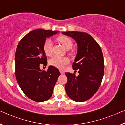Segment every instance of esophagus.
I'll return each instance as SVG.
<instances>
[{"instance_id":"1","label":"esophagus","mask_w":125,"mask_h":125,"mask_svg":"<svg viewBox=\"0 0 125 125\" xmlns=\"http://www.w3.org/2000/svg\"><path fill=\"white\" fill-rule=\"evenodd\" d=\"M60 74H65V72H63L62 70H60Z\"/></svg>"}]
</instances>
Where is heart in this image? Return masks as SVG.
<instances>
[{"label": "heart", "mask_w": 125, "mask_h": 125, "mask_svg": "<svg viewBox=\"0 0 125 125\" xmlns=\"http://www.w3.org/2000/svg\"><path fill=\"white\" fill-rule=\"evenodd\" d=\"M57 41L60 42L66 50H69L72 47L73 42L72 40L68 36L61 35L57 38ZM43 51L47 56H51L53 53V44L50 40H45L43 46ZM69 63V60L66 57H59L55 56L50 59L49 64L57 68L62 69L65 68V65Z\"/></svg>", "instance_id": "1"}]
</instances>
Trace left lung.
<instances>
[{"mask_svg": "<svg viewBox=\"0 0 125 125\" xmlns=\"http://www.w3.org/2000/svg\"><path fill=\"white\" fill-rule=\"evenodd\" d=\"M62 34L72 37L78 44V53L72 68L79 75L65 73L68 82L65 90L68 97L76 102L87 101L100 87L104 64L101 48L97 41L85 32L68 31Z\"/></svg>", "mask_w": 125, "mask_h": 125, "instance_id": "obj_1", "label": "left lung"}]
</instances>
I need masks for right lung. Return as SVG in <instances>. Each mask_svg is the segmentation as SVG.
Returning <instances> with one entry per match:
<instances>
[{"label":"right lung","mask_w":125,"mask_h":125,"mask_svg":"<svg viewBox=\"0 0 125 125\" xmlns=\"http://www.w3.org/2000/svg\"><path fill=\"white\" fill-rule=\"evenodd\" d=\"M58 32L34 30L24 36L17 46L15 54L17 81L25 95L34 101L48 100L60 75L58 69L53 66H50L47 71L40 68V64L47 63L43 49L46 39Z\"/></svg>","instance_id":"1"}]
</instances>
